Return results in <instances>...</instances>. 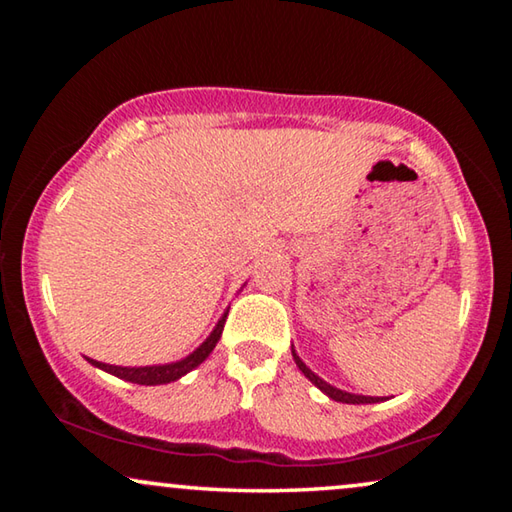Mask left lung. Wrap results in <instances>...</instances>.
Segmentation results:
<instances>
[{"label": "left lung", "instance_id": "1", "mask_svg": "<svg viewBox=\"0 0 512 512\" xmlns=\"http://www.w3.org/2000/svg\"><path fill=\"white\" fill-rule=\"evenodd\" d=\"M291 354H293V361H296V366L300 368L302 375H305L311 384H314L318 391H323L329 400L334 402H343V404H377V402H384L386 397H370V395H354V393H348V391H341V388H336L332 384H327L325 379H320L314 370H311L305 361H302L298 357L296 348L291 345Z\"/></svg>", "mask_w": 512, "mask_h": 512}]
</instances>
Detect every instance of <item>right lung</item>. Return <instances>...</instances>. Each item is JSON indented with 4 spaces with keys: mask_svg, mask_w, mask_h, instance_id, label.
I'll return each instance as SVG.
<instances>
[{
    "mask_svg": "<svg viewBox=\"0 0 512 512\" xmlns=\"http://www.w3.org/2000/svg\"><path fill=\"white\" fill-rule=\"evenodd\" d=\"M228 309L223 311V316L219 318V323L214 325L210 336H207V339L198 345L192 354H187L185 359H178L171 363H153V366H112V363L94 361L90 357H85V359H88V363H92L94 368H99L103 372H108V375H115L124 381H131V384H140V386L171 384V381L185 377L187 372H192L194 368L201 366L207 357H210L223 334V325H225V318H228Z\"/></svg>",
    "mask_w": 512,
    "mask_h": 512,
    "instance_id": "add662e5",
    "label": "right lung"
}]
</instances>
